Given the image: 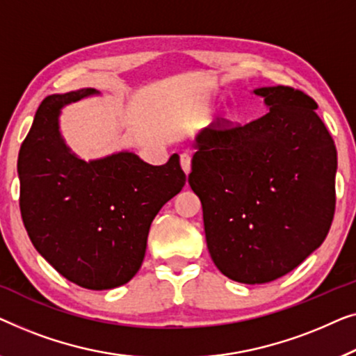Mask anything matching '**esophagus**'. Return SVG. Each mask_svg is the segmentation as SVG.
Wrapping results in <instances>:
<instances>
[{"label":"esophagus","mask_w":356,"mask_h":356,"mask_svg":"<svg viewBox=\"0 0 356 356\" xmlns=\"http://www.w3.org/2000/svg\"><path fill=\"white\" fill-rule=\"evenodd\" d=\"M180 166H182L185 174L190 172V169H192V156L188 153L180 154Z\"/></svg>","instance_id":"obj_1"}]
</instances>
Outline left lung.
<instances>
[{"mask_svg": "<svg viewBox=\"0 0 356 356\" xmlns=\"http://www.w3.org/2000/svg\"><path fill=\"white\" fill-rule=\"evenodd\" d=\"M254 93L269 113L204 129L188 174L211 259L242 284L297 268L324 242L335 211L337 152L316 102L285 85Z\"/></svg>", "mask_w": 356, "mask_h": 356, "instance_id": "left-lung-1", "label": "left lung"}]
</instances>
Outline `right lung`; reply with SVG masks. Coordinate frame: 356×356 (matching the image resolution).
Returning a JSON list of instances; mask_svg holds the SVG:
<instances>
[{"instance_id": "1", "label": "right lung", "mask_w": 356, "mask_h": 356, "mask_svg": "<svg viewBox=\"0 0 356 356\" xmlns=\"http://www.w3.org/2000/svg\"><path fill=\"white\" fill-rule=\"evenodd\" d=\"M92 93L49 95L38 106L19 152V207L33 247L61 276L106 290L137 274L149 226L182 190L185 172L177 154L163 166L127 152L90 163L74 156L59 135V111Z\"/></svg>"}]
</instances>
